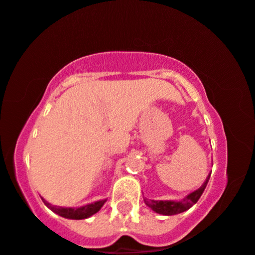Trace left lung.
<instances>
[{"mask_svg":"<svg viewBox=\"0 0 255 255\" xmlns=\"http://www.w3.org/2000/svg\"><path fill=\"white\" fill-rule=\"evenodd\" d=\"M209 176H211V173L208 174L205 182L202 183L200 188L195 189L194 192L189 193V194H187L185 198L181 200H148L146 198H143L144 204H146L151 211L162 215H175L182 213V212L188 211L193 205H195L196 202H198L200 196L202 195V193H204L206 186H207L208 183Z\"/></svg>","mask_w":255,"mask_h":255,"instance_id":"8db88e82","label":"left lung"}]
</instances>
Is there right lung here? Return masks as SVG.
<instances>
[{
    "instance_id": "right-lung-1",
    "label": "right lung",
    "mask_w": 255,
    "mask_h": 255,
    "mask_svg": "<svg viewBox=\"0 0 255 255\" xmlns=\"http://www.w3.org/2000/svg\"><path fill=\"white\" fill-rule=\"evenodd\" d=\"M42 200H43L44 205H46L50 211H53L54 213L60 215V217L62 218L72 219V220H82V219L92 217V215L98 213L100 209H101L102 206L105 205V202L107 201V199L99 200V201L92 202V204L74 208V207H60V206H54V205H50L49 202L46 201L43 198H42Z\"/></svg>"
}]
</instances>
